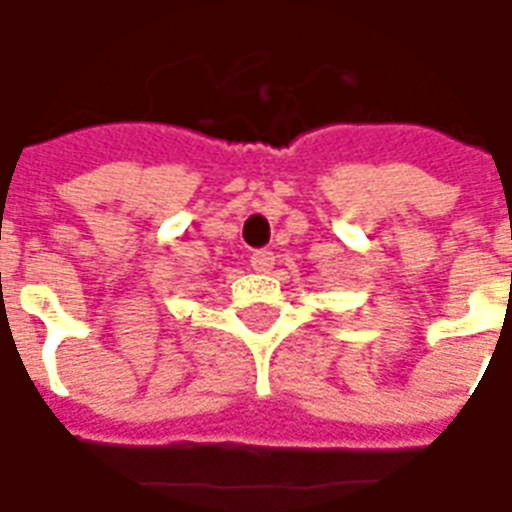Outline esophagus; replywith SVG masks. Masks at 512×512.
Returning <instances> with one entry per match:
<instances>
[{"mask_svg":"<svg viewBox=\"0 0 512 512\" xmlns=\"http://www.w3.org/2000/svg\"><path fill=\"white\" fill-rule=\"evenodd\" d=\"M272 267H275V253L272 251H256L251 256V269H256V272H269Z\"/></svg>","mask_w":512,"mask_h":512,"instance_id":"esophagus-1","label":"esophagus"}]
</instances>
